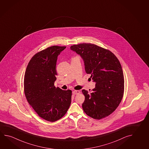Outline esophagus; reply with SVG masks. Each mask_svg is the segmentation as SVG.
Returning a JSON list of instances; mask_svg holds the SVG:
<instances>
[{
    "label": "esophagus",
    "instance_id": "34e87169",
    "mask_svg": "<svg viewBox=\"0 0 149 149\" xmlns=\"http://www.w3.org/2000/svg\"><path fill=\"white\" fill-rule=\"evenodd\" d=\"M73 94H74V95H76V94H79V93H80V91H79V90H74V91H73Z\"/></svg>",
    "mask_w": 149,
    "mask_h": 149
}]
</instances>
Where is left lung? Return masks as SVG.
<instances>
[{"instance_id":"8db88e82","label":"left lung","mask_w":149,"mask_h":149,"mask_svg":"<svg viewBox=\"0 0 149 149\" xmlns=\"http://www.w3.org/2000/svg\"><path fill=\"white\" fill-rule=\"evenodd\" d=\"M81 56L86 73L96 83L92 92L82 90L85 113L95 119L111 114L121 102L124 92L122 66L112 52L92 43H80L70 47Z\"/></svg>"}]
</instances>
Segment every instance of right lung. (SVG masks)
<instances>
[{"label":"right lung","instance_id":"right-lung-1","mask_svg":"<svg viewBox=\"0 0 149 149\" xmlns=\"http://www.w3.org/2000/svg\"><path fill=\"white\" fill-rule=\"evenodd\" d=\"M66 47L53 46L38 52L31 59L25 73L27 102L40 117L49 122L61 118L71 103L72 91L54 85L57 57Z\"/></svg>","mask_w":149,"mask_h":149}]
</instances>
